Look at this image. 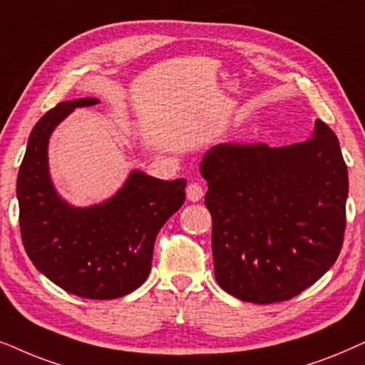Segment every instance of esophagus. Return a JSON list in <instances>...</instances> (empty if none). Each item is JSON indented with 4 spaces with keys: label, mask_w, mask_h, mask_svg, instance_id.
<instances>
[{
    "label": "esophagus",
    "mask_w": 365,
    "mask_h": 365,
    "mask_svg": "<svg viewBox=\"0 0 365 365\" xmlns=\"http://www.w3.org/2000/svg\"><path fill=\"white\" fill-rule=\"evenodd\" d=\"M187 197H188V200H192V202L200 200V198L203 197L202 183H198V182L188 183V185H187Z\"/></svg>",
    "instance_id": "34e87169"
}]
</instances>
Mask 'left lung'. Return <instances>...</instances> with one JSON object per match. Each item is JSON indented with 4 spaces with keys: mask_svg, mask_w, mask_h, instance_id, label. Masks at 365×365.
Returning a JSON list of instances; mask_svg holds the SVG:
<instances>
[{
    "mask_svg": "<svg viewBox=\"0 0 365 365\" xmlns=\"http://www.w3.org/2000/svg\"><path fill=\"white\" fill-rule=\"evenodd\" d=\"M218 285L252 304L284 302L337 260L346 232L347 167L339 140L315 120L290 147L222 143L202 162Z\"/></svg>",
    "mask_w": 365,
    "mask_h": 365,
    "instance_id": "1",
    "label": "left lung"
}]
</instances>
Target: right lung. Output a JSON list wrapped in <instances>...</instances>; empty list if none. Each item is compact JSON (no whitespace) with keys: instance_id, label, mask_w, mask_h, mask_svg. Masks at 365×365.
Here are the masks:
<instances>
[{"instance_id":"obj_1","label":"right lung","mask_w":365,"mask_h":365,"mask_svg":"<svg viewBox=\"0 0 365 365\" xmlns=\"http://www.w3.org/2000/svg\"><path fill=\"white\" fill-rule=\"evenodd\" d=\"M96 103V98L61 101L38 120L18 172L16 195L19 232L33 265L66 292L108 300L147 280L155 239L185 202L187 182L133 172L103 205L75 208L63 202L48 173V138L73 110Z\"/></svg>"}]
</instances>
